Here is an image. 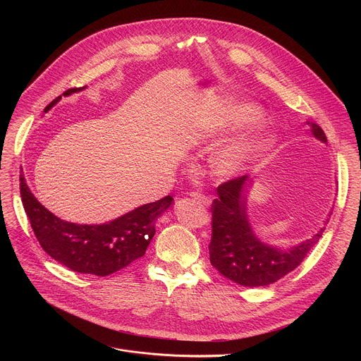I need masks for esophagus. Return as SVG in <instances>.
I'll return each mask as SVG.
<instances>
[{
  "label": "esophagus",
  "mask_w": 361,
  "mask_h": 361,
  "mask_svg": "<svg viewBox=\"0 0 361 361\" xmlns=\"http://www.w3.org/2000/svg\"><path fill=\"white\" fill-rule=\"evenodd\" d=\"M190 197L194 198L195 201L201 202L202 205H210V202H212V198H210V197L204 195V194H201V192H198V191H191V192H190Z\"/></svg>",
  "instance_id": "34e87169"
}]
</instances>
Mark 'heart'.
Instances as JSON below:
<instances>
[{"label":"heart","mask_w":361,"mask_h":361,"mask_svg":"<svg viewBox=\"0 0 361 361\" xmlns=\"http://www.w3.org/2000/svg\"><path fill=\"white\" fill-rule=\"evenodd\" d=\"M260 147V141L252 140L244 144H233L219 152L216 159V169L220 174H234L240 171L251 154Z\"/></svg>","instance_id":"b5f03b06"}]
</instances>
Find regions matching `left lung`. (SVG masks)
Segmentation results:
<instances>
[{
    "mask_svg": "<svg viewBox=\"0 0 361 361\" xmlns=\"http://www.w3.org/2000/svg\"><path fill=\"white\" fill-rule=\"evenodd\" d=\"M316 138L326 142V134L316 123H308ZM248 176L231 178L217 187L212 204L210 263L226 279L243 287H263L295 270L319 243L326 227L290 250L263 244L257 238L245 214Z\"/></svg>",
    "mask_w": 361,
    "mask_h": 361,
    "instance_id": "8db88e82",
    "label": "left lung"
}]
</instances>
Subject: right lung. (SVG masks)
Returning <instances> with one entry per match:
<instances>
[{
    "instance_id": "obj_1",
    "label": "right lung",
    "mask_w": 361,
    "mask_h": 361,
    "mask_svg": "<svg viewBox=\"0 0 361 361\" xmlns=\"http://www.w3.org/2000/svg\"><path fill=\"white\" fill-rule=\"evenodd\" d=\"M81 88H70V95ZM61 98L45 107V113ZM20 192L25 214L42 250L73 271L90 276H110L145 254L156 233L154 224L173 202L166 195L106 224L87 226L64 221L48 212L30 191L24 176H20Z\"/></svg>"
}]
</instances>
